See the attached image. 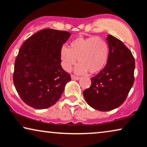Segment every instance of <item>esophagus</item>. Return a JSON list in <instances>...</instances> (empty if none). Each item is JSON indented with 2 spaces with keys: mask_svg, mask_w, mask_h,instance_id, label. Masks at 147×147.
<instances>
[{
  "mask_svg": "<svg viewBox=\"0 0 147 147\" xmlns=\"http://www.w3.org/2000/svg\"><path fill=\"white\" fill-rule=\"evenodd\" d=\"M71 79L72 80H79L80 78L79 77H77V76L74 75H71Z\"/></svg>",
  "mask_w": 147,
  "mask_h": 147,
  "instance_id": "1",
  "label": "esophagus"
}]
</instances>
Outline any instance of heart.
I'll list each match as a JSON object with an SVG mask.
<instances>
[{"label":"heart","instance_id":"1","mask_svg":"<svg viewBox=\"0 0 147 147\" xmlns=\"http://www.w3.org/2000/svg\"><path fill=\"white\" fill-rule=\"evenodd\" d=\"M109 57L107 43L100 37L90 36L78 38L60 51L62 65L66 70H69L77 62L79 64L76 68L77 73L88 71L90 74L100 72L105 67Z\"/></svg>","mask_w":147,"mask_h":147}]
</instances>
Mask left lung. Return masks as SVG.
Masks as SVG:
<instances>
[{
    "instance_id": "left-lung-1",
    "label": "left lung",
    "mask_w": 147,
    "mask_h": 147,
    "mask_svg": "<svg viewBox=\"0 0 147 147\" xmlns=\"http://www.w3.org/2000/svg\"><path fill=\"white\" fill-rule=\"evenodd\" d=\"M109 57L103 70L91 79V87L83 91L86 101L97 110L107 111L120 106L134 81L135 60L122 41L107 37Z\"/></svg>"
}]
</instances>
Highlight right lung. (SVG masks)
<instances>
[{
    "instance_id": "1",
    "label": "right lung",
    "mask_w": 147,
    "mask_h": 147,
    "mask_svg": "<svg viewBox=\"0 0 147 147\" xmlns=\"http://www.w3.org/2000/svg\"><path fill=\"white\" fill-rule=\"evenodd\" d=\"M70 36L65 31L42 29L19 49L13 79L21 99L29 106L38 109L52 106L71 80L60 64V51Z\"/></svg>"
}]
</instances>
